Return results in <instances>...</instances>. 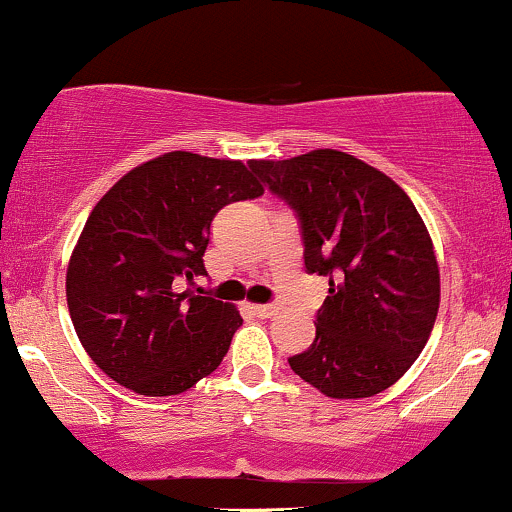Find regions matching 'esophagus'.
Listing matches in <instances>:
<instances>
[{"label": "esophagus", "instance_id": "1", "mask_svg": "<svg viewBox=\"0 0 512 512\" xmlns=\"http://www.w3.org/2000/svg\"><path fill=\"white\" fill-rule=\"evenodd\" d=\"M251 312H254L256 317H261V319H271L280 312V307H278V304H254V307H251Z\"/></svg>", "mask_w": 512, "mask_h": 512}]
</instances>
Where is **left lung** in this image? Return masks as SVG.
Returning <instances> with one entry per match:
<instances>
[{
	"label": "left lung",
	"mask_w": 512,
	"mask_h": 512,
	"mask_svg": "<svg viewBox=\"0 0 512 512\" xmlns=\"http://www.w3.org/2000/svg\"><path fill=\"white\" fill-rule=\"evenodd\" d=\"M251 169L295 212L307 273L329 278L317 336L287 358L292 372L331 399L384 392L421 355L440 304L433 241L411 198L336 149Z\"/></svg>",
	"instance_id": "obj_1"
}]
</instances>
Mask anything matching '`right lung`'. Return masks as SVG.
<instances>
[{"mask_svg":"<svg viewBox=\"0 0 512 512\" xmlns=\"http://www.w3.org/2000/svg\"><path fill=\"white\" fill-rule=\"evenodd\" d=\"M263 186L249 166L169 152L125 174L91 210L67 268V307L89 358L145 396L217 370L241 317L195 280L225 205Z\"/></svg>","mask_w":512,"mask_h":512,"instance_id":"right-lung-1","label":"right lung"}]
</instances>
